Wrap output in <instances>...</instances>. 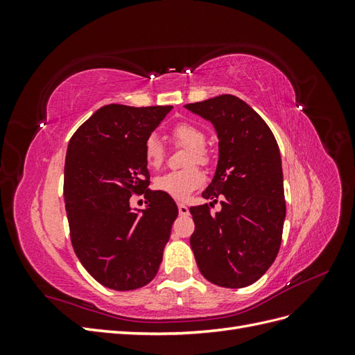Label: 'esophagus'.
<instances>
[{
  "mask_svg": "<svg viewBox=\"0 0 355 355\" xmlns=\"http://www.w3.org/2000/svg\"><path fill=\"white\" fill-rule=\"evenodd\" d=\"M178 210H179V214L180 216H188L189 214V209H188V206H185V204H178Z\"/></svg>",
  "mask_w": 355,
  "mask_h": 355,
  "instance_id": "1",
  "label": "esophagus"
}]
</instances>
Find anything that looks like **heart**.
Masks as SVG:
<instances>
[{
	"instance_id": "heart-1",
	"label": "heart",
	"mask_w": 355,
	"mask_h": 355,
	"mask_svg": "<svg viewBox=\"0 0 355 355\" xmlns=\"http://www.w3.org/2000/svg\"><path fill=\"white\" fill-rule=\"evenodd\" d=\"M171 136H173L178 144H182L189 148L187 155V164H207L209 155L204 149L206 142V135L200 127L191 123H179L171 128ZM144 157L146 164L151 168H158L163 164L164 159V146L161 144L159 137L155 135L149 136L144 145ZM204 182V176L197 167H188L185 170L167 171V173L158 176L154 180V187L157 191L164 192L175 200H187L192 192L200 188Z\"/></svg>"
}]
</instances>
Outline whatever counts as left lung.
<instances>
[{
  "instance_id": "obj_1",
  "label": "left lung",
  "mask_w": 355,
  "mask_h": 355,
  "mask_svg": "<svg viewBox=\"0 0 355 355\" xmlns=\"http://www.w3.org/2000/svg\"><path fill=\"white\" fill-rule=\"evenodd\" d=\"M185 108L211 123L219 158L202 198L191 207L196 223L191 235L200 272L210 283L241 288L268 271L280 250L286 201L282 155L270 127L244 101L220 94ZM221 198L223 210L208 206Z\"/></svg>"
}]
</instances>
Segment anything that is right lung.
I'll return each mask as SVG.
<instances>
[{"mask_svg": "<svg viewBox=\"0 0 355 355\" xmlns=\"http://www.w3.org/2000/svg\"><path fill=\"white\" fill-rule=\"evenodd\" d=\"M171 108L105 105L69 141L63 196L72 247L89 274L108 288L146 286L163 261L178 206L148 188L144 145ZM133 191L146 194L145 209H131Z\"/></svg>", "mask_w": 355, "mask_h": 355, "instance_id": "add662e5", "label": "right lung"}]
</instances>
